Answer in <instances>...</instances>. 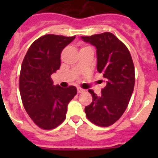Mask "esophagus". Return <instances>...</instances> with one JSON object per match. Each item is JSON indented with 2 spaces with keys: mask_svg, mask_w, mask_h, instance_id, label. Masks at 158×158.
Wrapping results in <instances>:
<instances>
[{
  "mask_svg": "<svg viewBox=\"0 0 158 158\" xmlns=\"http://www.w3.org/2000/svg\"><path fill=\"white\" fill-rule=\"evenodd\" d=\"M77 92H78V94H81V93H84V92H85V90L83 89H81V88H78V89H77Z\"/></svg>",
  "mask_w": 158,
  "mask_h": 158,
  "instance_id": "1",
  "label": "esophagus"
}]
</instances>
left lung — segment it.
<instances>
[{"label":"left lung","mask_w":158,"mask_h":158,"mask_svg":"<svg viewBox=\"0 0 158 158\" xmlns=\"http://www.w3.org/2000/svg\"><path fill=\"white\" fill-rule=\"evenodd\" d=\"M81 39L96 48L97 69L106 83L101 96L89 90L93 102L84 110L94 124L110 126L121 117L132 96L135 80L132 57L126 46L108 32Z\"/></svg>","instance_id":"1"}]
</instances>
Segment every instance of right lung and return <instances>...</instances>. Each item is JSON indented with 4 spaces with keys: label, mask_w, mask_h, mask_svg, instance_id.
Masks as SVG:
<instances>
[{
    "label": "right lung",
    "mask_w": 158,
    "mask_h": 158,
    "mask_svg": "<svg viewBox=\"0 0 158 158\" xmlns=\"http://www.w3.org/2000/svg\"><path fill=\"white\" fill-rule=\"evenodd\" d=\"M74 37L48 34L28 48L21 65L19 92L26 111L36 125L52 130L66 117L67 106L77 89L54 85L51 75L60 66V53Z\"/></svg>",
    "instance_id": "add662e5"
}]
</instances>
